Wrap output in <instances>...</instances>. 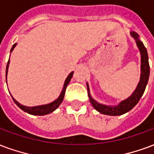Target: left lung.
<instances>
[{"instance_id":"obj_1","label":"left lung","mask_w":154,"mask_h":154,"mask_svg":"<svg viewBox=\"0 0 154 154\" xmlns=\"http://www.w3.org/2000/svg\"><path fill=\"white\" fill-rule=\"evenodd\" d=\"M131 36L135 39L136 42L138 49L140 50L141 55V65H140V82L138 83L136 88L134 91L129 97L126 100L121 101L118 105H105L102 103H98L96 100H94L91 95L90 93V88H89L88 83L87 85V91H88V95L90 101L91 103L92 106L94 107L95 110L100 113L109 116H120L126 112H129L140 100L141 96L144 94L145 88H146L149 77V56L147 53L146 48L144 47L143 42L140 40V36L138 35L135 32H130Z\"/></svg>"}]
</instances>
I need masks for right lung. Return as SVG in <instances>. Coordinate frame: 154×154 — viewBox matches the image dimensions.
Wrapping results in <instances>:
<instances>
[{
  "mask_svg": "<svg viewBox=\"0 0 154 154\" xmlns=\"http://www.w3.org/2000/svg\"><path fill=\"white\" fill-rule=\"evenodd\" d=\"M17 43L14 44L12 48L10 50V52H12L13 50L14 49V47L16 46ZM9 65H10V60L7 63V66H6V70H5V77H6V83H7V73H8V69H9ZM73 75V72H72L68 74V76L67 77V78L65 79V82H64V84H63V90L61 93H60V96L57 98L56 100H54L53 102H51L50 103H47V104H42V105H38V106H34V107H28V106L23 105L21 103H19L18 101H17L11 95V97L13 99L14 102L16 103V105L22 109L23 111L28 112L29 114L35 115V116H42V115H46L51 113V112H54V110L59 108V106L61 104V103L63 100V97H64V94H65V91L67 86L70 82L71 81V78Z\"/></svg>",
  "mask_w": 154,
  "mask_h": 154,
  "instance_id": "1",
  "label": "right lung"
}]
</instances>
